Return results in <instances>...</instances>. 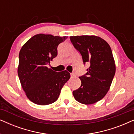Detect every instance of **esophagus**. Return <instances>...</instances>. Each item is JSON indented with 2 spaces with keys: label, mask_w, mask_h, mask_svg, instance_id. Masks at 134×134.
I'll use <instances>...</instances> for the list:
<instances>
[{
  "label": "esophagus",
  "mask_w": 134,
  "mask_h": 134,
  "mask_svg": "<svg viewBox=\"0 0 134 134\" xmlns=\"http://www.w3.org/2000/svg\"><path fill=\"white\" fill-rule=\"evenodd\" d=\"M75 76H76V75H75L74 72L71 73V77H75Z\"/></svg>",
  "instance_id": "obj_1"
}]
</instances>
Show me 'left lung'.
Here are the masks:
<instances>
[{
	"label": "left lung",
	"instance_id": "obj_1",
	"mask_svg": "<svg viewBox=\"0 0 134 134\" xmlns=\"http://www.w3.org/2000/svg\"><path fill=\"white\" fill-rule=\"evenodd\" d=\"M70 40L84 65L90 63L87 72L79 77L81 86L73 91V96L80 103H96L105 96L114 77L116 67L111 49L105 40L94 35L70 36Z\"/></svg>",
	"mask_w": 134,
	"mask_h": 134
}]
</instances>
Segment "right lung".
<instances>
[{"label":"right lung","mask_w":134,"mask_h":134,"mask_svg":"<svg viewBox=\"0 0 134 134\" xmlns=\"http://www.w3.org/2000/svg\"><path fill=\"white\" fill-rule=\"evenodd\" d=\"M67 38L40 34L32 36L22 47L18 74L25 94L34 103L45 105L55 102L70 78L67 71L58 72L47 67L57 55L58 44Z\"/></svg>","instance_id":"obj_1"}]
</instances>
